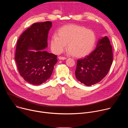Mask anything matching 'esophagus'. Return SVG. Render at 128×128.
<instances>
[{"instance_id":"obj_1","label":"esophagus","mask_w":128,"mask_h":128,"mask_svg":"<svg viewBox=\"0 0 128 128\" xmlns=\"http://www.w3.org/2000/svg\"><path fill=\"white\" fill-rule=\"evenodd\" d=\"M58 58L59 60H66L67 59V58H66V57H61V56L59 57Z\"/></svg>"}]
</instances>
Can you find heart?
Here are the masks:
<instances>
[{
  "label": "heart",
  "instance_id": "heart-1",
  "mask_svg": "<svg viewBox=\"0 0 128 128\" xmlns=\"http://www.w3.org/2000/svg\"><path fill=\"white\" fill-rule=\"evenodd\" d=\"M96 42L94 32L86 28L68 25L60 28L50 40V47L55 54L61 53L67 44L69 54H74L76 57H83L93 50Z\"/></svg>",
  "mask_w": 128,
  "mask_h": 128
}]
</instances>
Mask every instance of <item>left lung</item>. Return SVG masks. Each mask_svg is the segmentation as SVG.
<instances>
[{"instance_id":"obj_1","label":"left lung","mask_w":128,"mask_h":128,"mask_svg":"<svg viewBox=\"0 0 128 128\" xmlns=\"http://www.w3.org/2000/svg\"><path fill=\"white\" fill-rule=\"evenodd\" d=\"M113 61L112 48L107 36L100 38L88 56L77 61L76 79L87 86L100 82L108 74Z\"/></svg>"}]
</instances>
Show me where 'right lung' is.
Instances as JSON below:
<instances>
[{"label":"right lung","mask_w":128,"mask_h":128,"mask_svg":"<svg viewBox=\"0 0 128 128\" xmlns=\"http://www.w3.org/2000/svg\"><path fill=\"white\" fill-rule=\"evenodd\" d=\"M52 23L46 21L33 24L17 42L14 58L18 69L21 76L30 84L40 85L46 82L58 61L57 56L43 50L48 46Z\"/></svg>","instance_id":"right-lung-1"}]
</instances>
